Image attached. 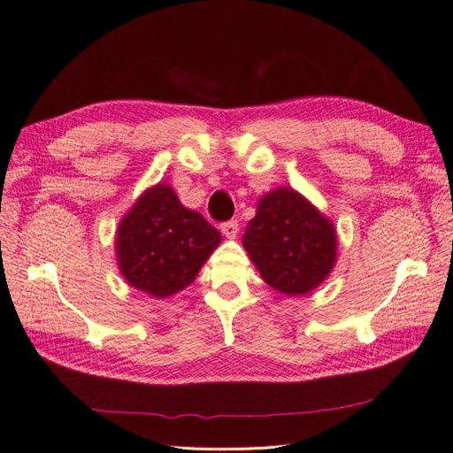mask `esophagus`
<instances>
[{
	"label": "esophagus",
	"mask_w": 453,
	"mask_h": 453,
	"mask_svg": "<svg viewBox=\"0 0 453 453\" xmlns=\"http://www.w3.org/2000/svg\"><path fill=\"white\" fill-rule=\"evenodd\" d=\"M238 230H240V225H238V221H234V219H232V221H226V223L221 225V232H223V234H225L226 238H230V240L236 238Z\"/></svg>",
	"instance_id": "obj_1"
}]
</instances>
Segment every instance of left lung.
Listing matches in <instances>:
<instances>
[{
  "label": "left lung",
  "instance_id": "obj_1",
  "mask_svg": "<svg viewBox=\"0 0 453 453\" xmlns=\"http://www.w3.org/2000/svg\"><path fill=\"white\" fill-rule=\"evenodd\" d=\"M263 280L283 295L315 289L336 260V232L313 205L293 188H276L258 202L243 234Z\"/></svg>",
  "mask_w": 453,
  "mask_h": 453
}]
</instances>
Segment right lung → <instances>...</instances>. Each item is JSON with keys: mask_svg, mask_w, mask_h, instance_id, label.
Listing matches in <instances>:
<instances>
[{"mask_svg": "<svg viewBox=\"0 0 453 453\" xmlns=\"http://www.w3.org/2000/svg\"><path fill=\"white\" fill-rule=\"evenodd\" d=\"M221 242V232L181 205L158 183L134 203L117 230V260L125 280L150 296L185 289Z\"/></svg>", "mask_w": 453, "mask_h": 453, "instance_id": "add662e5", "label": "right lung"}]
</instances>
